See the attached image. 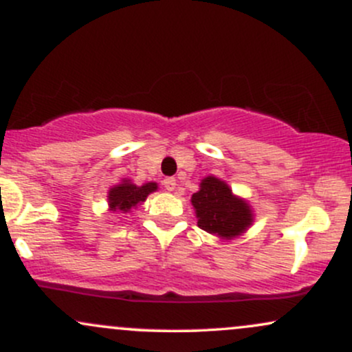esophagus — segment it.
I'll return each instance as SVG.
<instances>
[{
	"instance_id": "obj_1",
	"label": "esophagus",
	"mask_w": 352,
	"mask_h": 352,
	"mask_svg": "<svg viewBox=\"0 0 352 352\" xmlns=\"http://www.w3.org/2000/svg\"><path fill=\"white\" fill-rule=\"evenodd\" d=\"M162 185L165 187V190H168V192H173V190H175V187H177V182H175V179H165L162 182Z\"/></svg>"
}]
</instances>
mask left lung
I'll return each mask as SVG.
<instances>
[{
  "label": "left lung",
  "instance_id": "obj_1",
  "mask_svg": "<svg viewBox=\"0 0 352 352\" xmlns=\"http://www.w3.org/2000/svg\"><path fill=\"white\" fill-rule=\"evenodd\" d=\"M197 223L207 233L223 240L240 236L253 223V212L243 199L233 195L223 180L208 175L201 180L200 190L192 195Z\"/></svg>",
  "mask_w": 352,
  "mask_h": 352
}]
</instances>
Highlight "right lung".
Here are the masks:
<instances>
[{
	"label": "right lung",
	"mask_w": 352,
	"mask_h": 352,
	"mask_svg": "<svg viewBox=\"0 0 352 352\" xmlns=\"http://www.w3.org/2000/svg\"><path fill=\"white\" fill-rule=\"evenodd\" d=\"M157 190L155 182H148L144 185H135L131 180H122L119 185L109 190V210L111 212H131L132 208L142 204L151 195L152 192Z\"/></svg>",
	"instance_id": "1"
}]
</instances>
